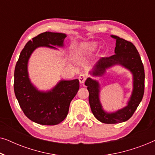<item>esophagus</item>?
<instances>
[{
  "label": "esophagus",
  "instance_id": "1",
  "mask_svg": "<svg viewBox=\"0 0 155 155\" xmlns=\"http://www.w3.org/2000/svg\"><path fill=\"white\" fill-rule=\"evenodd\" d=\"M86 79H87V78L84 74H80L79 76V81H80V84H84V82H85Z\"/></svg>",
  "mask_w": 155,
  "mask_h": 155
}]
</instances>
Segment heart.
Listing matches in <instances>:
<instances>
[{"label": "heart", "instance_id": "obj_1", "mask_svg": "<svg viewBox=\"0 0 155 155\" xmlns=\"http://www.w3.org/2000/svg\"><path fill=\"white\" fill-rule=\"evenodd\" d=\"M95 47H96V45L94 44H82V48H83L84 50L87 51H92L93 50H94Z\"/></svg>", "mask_w": 155, "mask_h": 155}]
</instances>
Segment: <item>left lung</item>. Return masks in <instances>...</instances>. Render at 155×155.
I'll return each mask as SVG.
<instances>
[{
    "mask_svg": "<svg viewBox=\"0 0 155 155\" xmlns=\"http://www.w3.org/2000/svg\"><path fill=\"white\" fill-rule=\"evenodd\" d=\"M111 37L116 39L115 54L101 58L95 65L92 75H103L106 69L114 65H120L128 69L133 75V90L128 105L114 113L104 111L99 101V82L90 78L85 81L92 114L99 121L108 124H119L128 120L142 101L145 90V71L137 48L130 41L115 35H111Z\"/></svg>",
    "mask_w": 155,
    "mask_h": 155,
    "instance_id": "8db88e82",
    "label": "left lung"
}]
</instances>
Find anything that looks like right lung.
Returning <instances> with one entry per match:
<instances>
[{
	"mask_svg": "<svg viewBox=\"0 0 155 155\" xmlns=\"http://www.w3.org/2000/svg\"><path fill=\"white\" fill-rule=\"evenodd\" d=\"M66 35L46 31L32 38L20 54L14 73V91L19 104L29 119L37 124L54 126L68 115L71 101L80 87L79 80H61L51 91L40 92L31 83L27 63L31 53L39 46H63ZM52 46H51V45Z\"/></svg>",
	"mask_w": 155,
	"mask_h": 155,
	"instance_id": "add662e5",
	"label": "right lung"
}]
</instances>
